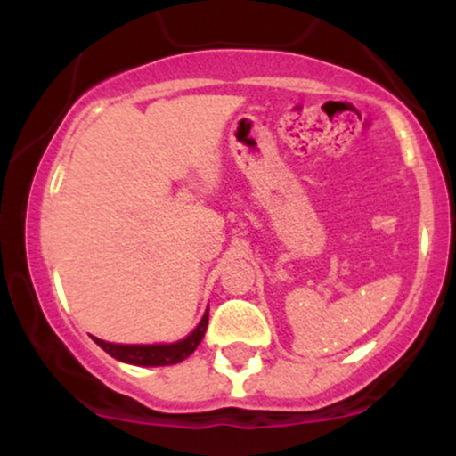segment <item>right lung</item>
<instances>
[{
    "label": "right lung",
    "instance_id": "right-lung-1",
    "mask_svg": "<svg viewBox=\"0 0 456 456\" xmlns=\"http://www.w3.org/2000/svg\"><path fill=\"white\" fill-rule=\"evenodd\" d=\"M208 328V311L203 315L201 323L195 328V332L188 334L184 341H177L171 345H115L101 341V338H94L109 355H113L115 360H122V362L137 364V366H167V364H177L182 360L188 358L197 349V345L201 343L203 334Z\"/></svg>",
    "mask_w": 456,
    "mask_h": 456
}]
</instances>
